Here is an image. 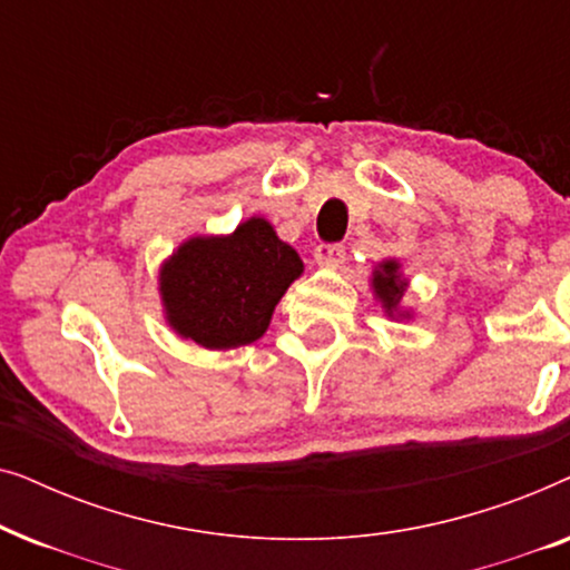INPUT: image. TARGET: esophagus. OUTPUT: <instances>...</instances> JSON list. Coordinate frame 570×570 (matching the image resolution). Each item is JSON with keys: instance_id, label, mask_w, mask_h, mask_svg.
<instances>
[{"instance_id": "1", "label": "esophagus", "mask_w": 570, "mask_h": 570, "mask_svg": "<svg viewBox=\"0 0 570 570\" xmlns=\"http://www.w3.org/2000/svg\"><path fill=\"white\" fill-rule=\"evenodd\" d=\"M314 259H316L318 267L332 269V267H337L342 259H345V248H342L340 244H322L316 248Z\"/></svg>"}]
</instances>
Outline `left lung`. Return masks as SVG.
<instances>
[{"label":"left lung","mask_w":570,"mask_h":570,"mask_svg":"<svg viewBox=\"0 0 570 570\" xmlns=\"http://www.w3.org/2000/svg\"><path fill=\"white\" fill-rule=\"evenodd\" d=\"M410 279L404 277L402 262L389 256V259H381L371 272V291L373 298L384 311L386 318L392 322H412L415 318V311L404 306V293H407Z\"/></svg>","instance_id":"left-lung-1"}]
</instances>
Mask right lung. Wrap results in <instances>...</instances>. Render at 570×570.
<instances>
[{"mask_svg":"<svg viewBox=\"0 0 570 570\" xmlns=\"http://www.w3.org/2000/svg\"><path fill=\"white\" fill-rule=\"evenodd\" d=\"M303 275V259L267 217L230 233L189 236L158 267L163 318L205 350L252 345L269 330L279 298Z\"/></svg>","mask_w":570,"mask_h":570,"instance_id":"1","label":"right lung"}]
</instances>
